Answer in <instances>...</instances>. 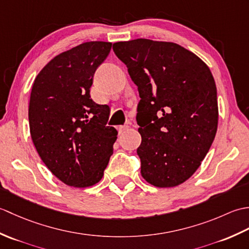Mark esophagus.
I'll use <instances>...</instances> for the list:
<instances>
[{"mask_svg": "<svg viewBox=\"0 0 249 249\" xmlns=\"http://www.w3.org/2000/svg\"><path fill=\"white\" fill-rule=\"evenodd\" d=\"M128 128H129V126L128 125H122V126H119V133L120 134H123V133H125L126 130H128Z\"/></svg>", "mask_w": 249, "mask_h": 249, "instance_id": "34e87169", "label": "esophagus"}]
</instances>
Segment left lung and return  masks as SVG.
Segmentation results:
<instances>
[{
  "instance_id": "8db88e82",
  "label": "left lung",
  "mask_w": 249,
  "mask_h": 249,
  "mask_svg": "<svg viewBox=\"0 0 249 249\" xmlns=\"http://www.w3.org/2000/svg\"><path fill=\"white\" fill-rule=\"evenodd\" d=\"M113 51L138 87L142 177L157 187L178 186L199 168L217 131L212 72L174 43L138 38L113 44Z\"/></svg>"
}]
</instances>
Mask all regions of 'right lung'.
Masks as SVG:
<instances>
[{
    "label": "right lung",
    "mask_w": 249,
    "mask_h": 249,
    "mask_svg": "<svg viewBox=\"0 0 249 249\" xmlns=\"http://www.w3.org/2000/svg\"><path fill=\"white\" fill-rule=\"evenodd\" d=\"M111 47L89 41L63 52L41 70L32 88V140L47 168L70 186L99 182L118 138V130L107 126L109 106L89 95L94 73Z\"/></svg>",
    "instance_id": "1"
}]
</instances>
